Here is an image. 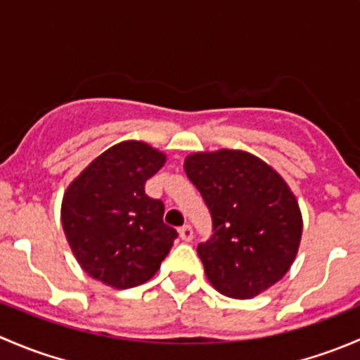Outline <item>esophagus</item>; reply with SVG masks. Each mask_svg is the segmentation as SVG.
Returning a JSON list of instances; mask_svg holds the SVG:
<instances>
[{
  "instance_id": "esophagus-1",
  "label": "esophagus",
  "mask_w": 360,
  "mask_h": 360,
  "mask_svg": "<svg viewBox=\"0 0 360 360\" xmlns=\"http://www.w3.org/2000/svg\"><path fill=\"white\" fill-rule=\"evenodd\" d=\"M179 235L184 242H191L193 240V228L190 224H184V226L179 228Z\"/></svg>"
}]
</instances>
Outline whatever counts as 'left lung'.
Instances as JSON below:
<instances>
[{"label": "left lung", "mask_w": 360, "mask_h": 360, "mask_svg": "<svg viewBox=\"0 0 360 360\" xmlns=\"http://www.w3.org/2000/svg\"><path fill=\"white\" fill-rule=\"evenodd\" d=\"M184 170L212 219V235L197 248L210 284L249 300L281 281L303 230L285 181L263 160L235 150L190 155Z\"/></svg>", "instance_id": "1"}]
</instances>
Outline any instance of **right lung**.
<instances>
[{
    "label": "right lung",
    "instance_id": "obj_1",
    "mask_svg": "<svg viewBox=\"0 0 360 360\" xmlns=\"http://www.w3.org/2000/svg\"><path fill=\"white\" fill-rule=\"evenodd\" d=\"M165 155L137 141L104 151L69 184L63 226L83 270L115 289L150 281L177 238L163 223L162 200L144 184L162 169Z\"/></svg>",
    "mask_w": 360,
    "mask_h": 360
}]
</instances>
